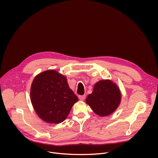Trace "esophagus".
Returning <instances> with one entry per match:
<instances>
[{"mask_svg":"<svg viewBox=\"0 0 158 158\" xmlns=\"http://www.w3.org/2000/svg\"><path fill=\"white\" fill-rule=\"evenodd\" d=\"M85 98V95H82V96H79V99L81 101H84Z\"/></svg>","mask_w":158,"mask_h":158,"instance_id":"1","label":"esophagus"}]
</instances>
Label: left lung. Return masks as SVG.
Returning <instances> with one entry per match:
<instances>
[{
    "label": "left lung",
    "instance_id": "obj_1",
    "mask_svg": "<svg viewBox=\"0 0 158 158\" xmlns=\"http://www.w3.org/2000/svg\"><path fill=\"white\" fill-rule=\"evenodd\" d=\"M121 93L116 83L109 79L97 82L91 94L87 96L85 102L99 116H107L114 112L119 106Z\"/></svg>",
    "mask_w": 158,
    "mask_h": 158
}]
</instances>
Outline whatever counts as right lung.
Here are the masks:
<instances>
[{
	"label": "right lung",
	"instance_id": "1",
	"mask_svg": "<svg viewBox=\"0 0 158 158\" xmlns=\"http://www.w3.org/2000/svg\"><path fill=\"white\" fill-rule=\"evenodd\" d=\"M30 94L36 114L51 124L63 122L78 101L66 77L55 70L37 74L32 82Z\"/></svg>",
	"mask_w": 158,
	"mask_h": 158
}]
</instances>
